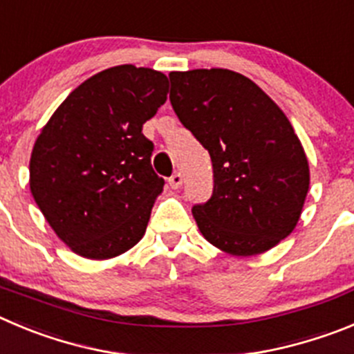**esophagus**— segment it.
<instances>
[{
	"instance_id": "obj_1",
	"label": "esophagus",
	"mask_w": 354,
	"mask_h": 354,
	"mask_svg": "<svg viewBox=\"0 0 354 354\" xmlns=\"http://www.w3.org/2000/svg\"><path fill=\"white\" fill-rule=\"evenodd\" d=\"M168 184H170L171 189H179V187L183 186V175H180V174H174L170 177V179H168Z\"/></svg>"
}]
</instances>
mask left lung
<instances>
[{"label":"left lung","mask_w":354,"mask_h":354,"mask_svg":"<svg viewBox=\"0 0 354 354\" xmlns=\"http://www.w3.org/2000/svg\"><path fill=\"white\" fill-rule=\"evenodd\" d=\"M179 121L209 151L214 191L193 217L205 241L254 256L286 239L302 216L309 161L286 113L251 79L225 70L171 71Z\"/></svg>","instance_id":"8db88e82"}]
</instances>
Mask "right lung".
I'll use <instances>...</instances> for the list:
<instances>
[{
  "label": "right lung",
  "instance_id": "right-lung-1",
  "mask_svg": "<svg viewBox=\"0 0 354 354\" xmlns=\"http://www.w3.org/2000/svg\"><path fill=\"white\" fill-rule=\"evenodd\" d=\"M161 71L121 64L68 95L41 128L29 189L61 241L87 259H110L140 242L165 180L142 133L167 102Z\"/></svg>",
  "mask_w": 354,
  "mask_h": 354
}]
</instances>
